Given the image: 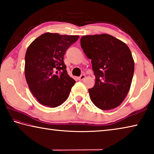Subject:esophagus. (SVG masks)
Here are the masks:
<instances>
[{"mask_svg": "<svg viewBox=\"0 0 154 154\" xmlns=\"http://www.w3.org/2000/svg\"><path fill=\"white\" fill-rule=\"evenodd\" d=\"M85 78V75H84V74H83V75H81V76L79 77V80H80V81H82V80H83Z\"/></svg>", "mask_w": 154, "mask_h": 154, "instance_id": "obj_1", "label": "esophagus"}]
</instances>
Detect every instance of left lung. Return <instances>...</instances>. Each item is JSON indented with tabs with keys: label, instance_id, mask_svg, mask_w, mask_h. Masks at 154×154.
<instances>
[{
	"label": "left lung",
	"instance_id": "1",
	"mask_svg": "<svg viewBox=\"0 0 154 154\" xmlns=\"http://www.w3.org/2000/svg\"><path fill=\"white\" fill-rule=\"evenodd\" d=\"M80 42L96 77L94 86L88 90L91 100L102 110L118 107L129 92L134 75L129 48L107 34L83 36Z\"/></svg>",
	"mask_w": 154,
	"mask_h": 154
}]
</instances>
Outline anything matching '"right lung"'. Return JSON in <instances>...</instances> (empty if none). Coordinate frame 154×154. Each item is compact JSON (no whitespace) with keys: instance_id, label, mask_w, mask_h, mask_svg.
Listing matches in <instances>:
<instances>
[{"instance_id":"obj_1","label":"right lung","mask_w":154,"mask_h":154,"mask_svg":"<svg viewBox=\"0 0 154 154\" xmlns=\"http://www.w3.org/2000/svg\"><path fill=\"white\" fill-rule=\"evenodd\" d=\"M79 36L47 32L36 38L25 56V77L30 92L41 105L56 107L66 100L75 81L64 62L66 51Z\"/></svg>"}]
</instances>
